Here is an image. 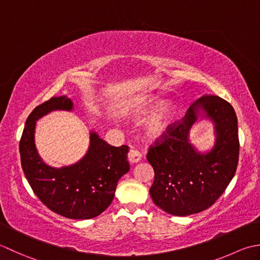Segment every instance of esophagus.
Instances as JSON below:
<instances>
[{
	"instance_id": "obj_1",
	"label": "esophagus",
	"mask_w": 260,
	"mask_h": 260,
	"mask_svg": "<svg viewBox=\"0 0 260 260\" xmlns=\"http://www.w3.org/2000/svg\"><path fill=\"white\" fill-rule=\"evenodd\" d=\"M141 157H142V155L140 153V151L134 150V149H131V150L129 151L128 158H129V161H130L131 164H136V162H138V161H140V160H141Z\"/></svg>"
}]
</instances>
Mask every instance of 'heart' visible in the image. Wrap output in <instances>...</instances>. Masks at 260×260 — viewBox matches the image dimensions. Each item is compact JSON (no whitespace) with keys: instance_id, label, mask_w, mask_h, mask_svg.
I'll list each match as a JSON object with an SVG mask.
<instances>
[{"instance_id":"1","label":"heart","mask_w":260,"mask_h":260,"mask_svg":"<svg viewBox=\"0 0 260 260\" xmlns=\"http://www.w3.org/2000/svg\"><path fill=\"white\" fill-rule=\"evenodd\" d=\"M182 112L183 108L179 103L169 102L166 104V101L161 98L150 96L142 100L132 110L131 116L132 119L140 121L149 118L156 113L157 114L148 123L147 135L150 139H159L172 131L174 125L181 118Z\"/></svg>"}]
</instances>
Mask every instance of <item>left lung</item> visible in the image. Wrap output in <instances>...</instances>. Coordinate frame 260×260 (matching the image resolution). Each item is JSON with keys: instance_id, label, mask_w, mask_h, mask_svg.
I'll list each match as a JSON object with an SVG mask.
<instances>
[{"instance_id": "left-lung-1", "label": "left lung", "mask_w": 260, "mask_h": 260, "mask_svg": "<svg viewBox=\"0 0 260 260\" xmlns=\"http://www.w3.org/2000/svg\"><path fill=\"white\" fill-rule=\"evenodd\" d=\"M208 118L215 125L211 151L201 153L189 139L192 125ZM239 159L238 120L230 103L206 95L189 108L181 122L150 146L147 155L155 171L150 197L169 214L186 216L204 211L234 178Z\"/></svg>"}]
</instances>
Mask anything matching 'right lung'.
I'll list each match as a JSON object with an SVG mask.
<instances>
[{"label":"right lung","mask_w":260,"mask_h":260,"mask_svg":"<svg viewBox=\"0 0 260 260\" xmlns=\"http://www.w3.org/2000/svg\"><path fill=\"white\" fill-rule=\"evenodd\" d=\"M73 109L66 95L38 105L25 121L19 149L23 173L41 202L65 218L86 220L100 215L112 202L118 181L130 169L129 147L111 146L91 131L87 152L81 160L60 168L47 165L35 144L37 121L52 111Z\"/></svg>","instance_id":"1"}]
</instances>
